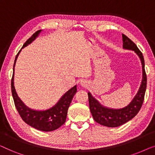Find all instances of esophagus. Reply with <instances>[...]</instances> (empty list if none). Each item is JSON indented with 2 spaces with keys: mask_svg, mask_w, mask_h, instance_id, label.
Instances as JSON below:
<instances>
[{
  "mask_svg": "<svg viewBox=\"0 0 155 155\" xmlns=\"http://www.w3.org/2000/svg\"><path fill=\"white\" fill-rule=\"evenodd\" d=\"M80 84H81L82 87H87V82L85 81H81L80 82Z\"/></svg>",
  "mask_w": 155,
  "mask_h": 155,
  "instance_id": "34e87169",
  "label": "esophagus"
}]
</instances>
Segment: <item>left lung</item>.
Wrapping results in <instances>:
<instances>
[{"label": "left lung", "mask_w": 155, "mask_h": 155, "mask_svg": "<svg viewBox=\"0 0 155 155\" xmlns=\"http://www.w3.org/2000/svg\"><path fill=\"white\" fill-rule=\"evenodd\" d=\"M122 37L124 49L134 51L141 61L143 78L137 94L133 97L132 101L126 107L120 109H113L101 104V103L97 100L90 92L87 93L90 109L94 120L102 126L111 127V128L121 126L137 115L143 105L146 87H147V76L145 71V61L143 54L138 49L134 42L131 41L128 37L122 35Z\"/></svg>", "instance_id": "obj_1"}]
</instances>
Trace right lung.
Listing matches in <instances>:
<instances>
[{
    "label": "right lung",
    "instance_id": "1",
    "mask_svg": "<svg viewBox=\"0 0 155 155\" xmlns=\"http://www.w3.org/2000/svg\"><path fill=\"white\" fill-rule=\"evenodd\" d=\"M41 29H40V30L36 31L25 42L22 48L17 54L13 65V74H12L11 80V90L15 105L16 109L22 120L29 126L33 127L37 130L48 132V131L56 130L63 124H64L65 120H66L68 109L74 95L77 92V85L75 84V86L68 90L64 94L62 95V97H61L56 104L46 110H35L30 109L27 107L18 97L14 86V71L17 59H18L19 54L22 48L26 47L33 41H35L39 35V34L41 32Z\"/></svg>",
    "mask_w": 155,
    "mask_h": 155
}]
</instances>
